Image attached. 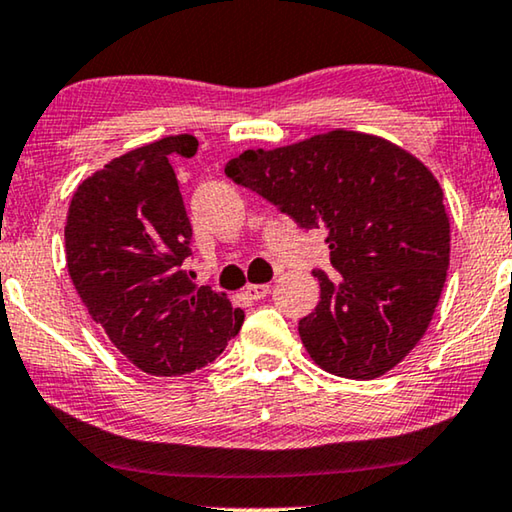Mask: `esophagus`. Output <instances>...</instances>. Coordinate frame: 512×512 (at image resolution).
<instances>
[{"mask_svg": "<svg viewBox=\"0 0 512 512\" xmlns=\"http://www.w3.org/2000/svg\"><path fill=\"white\" fill-rule=\"evenodd\" d=\"M269 294V285H246V296L253 301L264 299V296Z\"/></svg>", "mask_w": 512, "mask_h": 512, "instance_id": "obj_1", "label": "esophagus"}]
</instances>
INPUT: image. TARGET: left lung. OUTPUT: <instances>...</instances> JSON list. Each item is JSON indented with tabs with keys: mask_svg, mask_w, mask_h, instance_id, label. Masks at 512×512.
<instances>
[{
	"mask_svg": "<svg viewBox=\"0 0 512 512\" xmlns=\"http://www.w3.org/2000/svg\"><path fill=\"white\" fill-rule=\"evenodd\" d=\"M225 174L303 230L326 232L340 278L315 271L322 294L299 322L312 361L347 379L395 368L425 335L451 259V223L434 174L398 144L342 128L248 149Z\"/></svg>",
	"mask_w": 512,
	"mask_h": 512,
	"instance_id": "left-lung-1",
	"label": "left lung"
}]
</instances>
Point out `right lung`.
I'll return each instance as SVG.
<instances>
[{
  "mask_svg": "<svg viewBox=\"0 0 512 512\" xmlns=\"http://www.w3.org/2000/svg\"><path fill=\"white\" fill-rule=\"evenodd\" d=\"M193 135H170L110 160L73 193L66 264L91 319L135 368L154 377L200 370L243 324L223 292L181 271L190 227L172 163Z\"/></svg>",
  "mask_w": 512,
  "mask_h": 512,
  "instance_id": "obj_1",
  "label": "right lung"
}]
</instances>
